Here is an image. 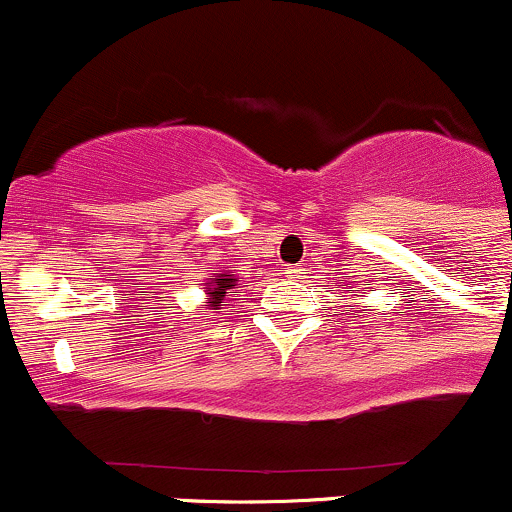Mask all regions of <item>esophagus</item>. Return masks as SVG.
Here are the masks:
<instances>
[{
	"instance_id": "1",
	"label": "esophagus",
	"mask_w": 512,
	"mask_h": 512,
	"mask_svg": "<svg viewBox=\"0 0 512 512\" xmlns=\"http://www.w3.org/2000/svg\"><path fill=\"white\" fill-rule=\"evenodd\" d=\"M288 273H291V278H300V273H303V268H300V266H291V268H288Z\"/></svg>"
}]
</instances>
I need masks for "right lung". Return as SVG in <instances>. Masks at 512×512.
Segmentation results:
<instances>
[{"instance_id":"obj_1","label":"right lung","mask_w":512,"mask_h":512,"mask_svg":"<svg viewBox=\"0 0 512 512\" xmlns=\"http://www.w3.org/2000/svg\"><path fill=\"white\" fill-rule=\"evenodd\" d=\"M231 283H234V278H226L224 273H219V276L214 278V288H209V293L214 295V300H212L214 305L219 303V300H221V295H224L226 291H229V288H231Z\"/></svg>"}]
</instances>
